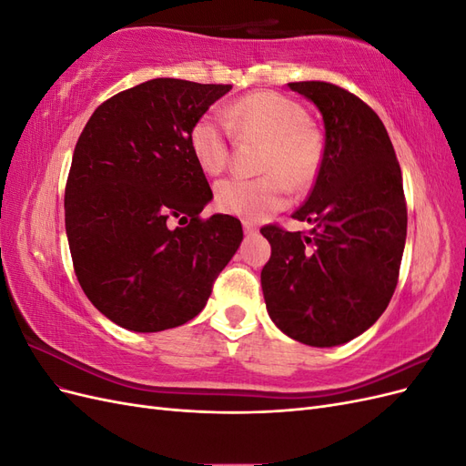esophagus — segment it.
I'll return each mask as SVG.
<instances>
[{
  "mask_svg": "<svg viewBox=\"0 0 466 466\" xmlns=\"http://www.w3.org/2000/svg\"><path fill=\"white\" fill-rule=\"evenodd\" d=\"M243 229L247 235H257V228L250 221H243Z\"/></svg>",
  "mask_w": 466,
  "mask_h": 466,
  "instance_id": "esophagus-1",
  "label": "esophagus"
}]
</instances>
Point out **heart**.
<instances>
[{"instance_id": "1", "label": "heart", "mask_w": 466, "mask_h": 466, "mask_svg": "<svg viewBox=\"0 0 466 466\" xmlns=\"http://www.w3.org/2000/svg\"><path fill=\"white\" fill-rule=\"evenodd\" d=\"M231 132L243 142H260L257 178L233 177L216 187V206L237 218L260 221L270 218L289 198V185L311 187L322 163V137L307 122L305 108L274 91L238 98L223 116L204 115L188 134L190 151L206 175H219L229 163Z\"/></svg>"}]
</instances>
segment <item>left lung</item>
I'll return each mask as SVG.
<instances>
[{
  "mask_svg": "<svg viewBox=\"0 0 466 466\" xmlns=\"http://www.w3.org/2000/svg\"><path fill=\"white\" fill-rule=\"evenodd\" d=\"M324 122L315 187L293 219L311 231L266 225L272 247L260 281L268 315L315 348L350 342L383 315L406 243L400 165L383 122L360 96L327 81L288 83Z\"/></svg>",
  "mask_w": 466,
  "mask_h": 466,
  "instance_id": "1",
  "label": "left lung"
}]
</instances>
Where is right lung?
Segmentation results:
<instances>
[{
  "label": "right lung",
  "mask_w": 466,
  "mask_h": 466,
  "mask_svg": "<svg viewBox=\"0 0 466 466\" xmlns=\"http://www.w3.org/2000/svg\"><path fill=\"white\" fill-rule=\"evenodd\" d=\"M229 89L139 83L98 106L77 139L64 196L69 252L81 289L122 329L159 332L194 319L243 241L237 218H200L214 194L188 144L194 122Z\"/></svg>",
  "instance_id": "add662e5"
}]
</instances>
